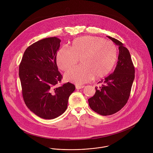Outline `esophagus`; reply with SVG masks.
I'll return each instance as SVG.
<instances>
[{
  "instance_id": "obj_1",
  "label": "esophagus",
  "mask_w": 153,
  "mask_h": 153,
  "mask_svg": "<svg viewBox=\"0 0 153 153\" xmlns=\"http://www.w3.org/2000/svg\"><path fill=\"white\" fill-rule=\"evenodd\" d=\"M84 87V86H83V85H75V88L76 89H79L83 88Z\"/></svg>"
}]
</instances>
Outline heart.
<instances>
[{
    "label": "heart",
    "mask_w": 153,
    "mask_h": 153,
    "mask_svg": "<svg viewBox=\"0 0 153 153\" xmlns=\"http://www.w3.org/2000/svg\"><path fill=\"white\" fill-rule=\"evenodd\" d=\"M80 58L81 65L66 72V81L82 85L94 76L102 78L113 68L117 59V49L112 42L95 36H84L74 39L70 49L61 48L56 54L57 65L66 71Z\"/></svg>",
    "instance_id": "heart-1"
}]
</instances>
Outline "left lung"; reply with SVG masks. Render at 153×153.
<instances>
[{
    "label": "left lung",
    "instance_id": "1",
    "mask_svg": "<svg viewBox=\"0 0 153 153\" xmlns=\"http://www.w3.org/2000/svg\"><path fill=\"white\" fill-rule=\"evenodd\" d=\"M118 46V62L114 71L99 82L95 95L88 99L90 108L101 115L117 112L127 104L135 77V69L128 49L118 40L107 36Z\"/></svg>",
    "mask_w": 153,
    "mask_h": 153
}]
</instances>
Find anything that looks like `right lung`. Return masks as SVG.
I'll return each mask as SVG.
<instances>
[{"label": "right lung", "instance_id": "right-lung-1", "mask_svg": "<svg viewBox=\"0 0 153 153\" xmlns=\"http://www.w3.org/2000/svg\"><path fill=\"white\" fill-rule=\"evenodd\" d=\"M60 42L57 37H51L31 45L25 51L19 65L25 103L44 119H54L62 115L67 108L69 96L75 89L70 82L56 87L62 78L56 59Z\"/></svg>", "mask_w": 153, "mask_h": 153}]
</instances>
